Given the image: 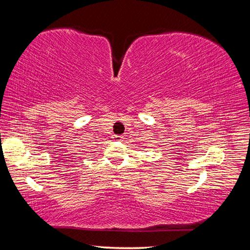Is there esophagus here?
Segmentation results:
<instances>
[{
	"label": "esophagus",
	"instance_id": "esophagus-1",
	"mask_svg": "<svg viewBox=\"0 0 250 250\" xmlns=\"http://www.w3.org/2000/svg\"><path fill=\"white\" fill-rule=\"evenodd\" d=\"M115 138L117 139V140H121V139L124 138V137H122L121 134H116V135H115Z\"/></svg>",
	"mask_w": 250,
	"mask_h": 250
}]
</instances>
